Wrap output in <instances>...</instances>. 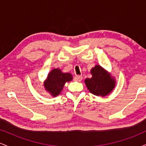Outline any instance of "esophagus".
I'll return each instance as SVG.
<instances>
[{
    "label": "esophagus",
    "instance_id": "1",
    "mask_svg": "<svg viewBox=\"0 0 146 146\" xmlns=\"http://www.w3.org/2000/svg\"><path fill=\"white\" fill-rule=\"evenodd\" d=\"M74 80L76 82H80L82 80V76H81V75H76L74 78Z\"/></svg>",
    "mask_w": 146,
    "mask_h": 146
}]
</instances>
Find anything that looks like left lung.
Masks as SVG:
<instances>
[{
  "label": "left lung",
  "instance_id": "obj_1",
  "mask_svg": "<svg viewBox=\"0 0 146 146\" xmlns=\"http://www.w3.org/2000/svg\"><path fill=\"white\" fill-rule=\"evenodd\" d=\"M91 78L84 80L85 84L92 94L104 97L109 95L116 85V80L111 73L100 65H95L90 70Z\"/></svg>",
  "mask_w": 146,
  "mask_h": 146
}]
</instances>
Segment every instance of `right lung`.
<instances>
[{
  "label": "right lung",
  "instance_id": "obj_1",
  "mask_svg": "<svg viewBox=\"0 0 146 146\" xmlns=\"http://www.w3.org/2000/svg\"><path fill=\"white\" fill-rule=\"evenodd\" d=\"M72 80L73 76L70 73H63L58 68H53L48 73L43 86L44 90L55 98L60 94L65 84Z\"/></svg>",
  "mask_w": 146,
  "mask_h": 146
}]
</instances>
